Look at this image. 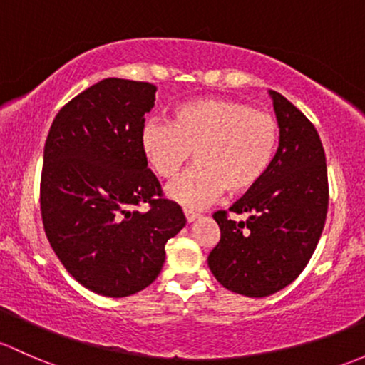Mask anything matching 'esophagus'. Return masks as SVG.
<instances>
[{"instance_id": "esophagus-1", "label": "esophagus", "mask_w": 365, "mask_h": 365, "mask_svg": "<svg viewBox=\"0 0 365 365\" xmlns=\"http://www.w3.org/2000/svg\"><path fill=\"white\" fill-rule=\"evenodd\" d=\"M199 217H201V215H199L197 212H192V210H185V218H187V222H189V224H192V222L197 220Z\"/></svg>"}]
</instances>
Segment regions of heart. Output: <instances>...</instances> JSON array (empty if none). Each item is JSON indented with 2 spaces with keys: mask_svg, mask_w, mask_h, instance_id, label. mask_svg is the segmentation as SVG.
Wrapping results in <instances>:
<instances>
[{
  "mask_svg": "<svg viewBox=\"0 0 365 365\" xmlns=\"http://www.w3.org/2000/svg\"><path fill=\"white\" fill-rule=\"evenodd\" d=\"M140 145L163 180L175 178L192 153L195 166L171 183L168 195L187 208H201L222 190L247 194L266 178L279 148V124L247 103L194 99L175 108L171 124L147 122Z\"/></svg>",
  "mask_w": 365,
  "mask_h": 365,
  "instance_id": "1",
  "label": "heart"
}]
</instances>
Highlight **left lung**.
I'll return each mask as SVG.
<instances>
[{"instance_id": "1", "label": "left lung", "mask_w": 365, "mask_h": 365, "mask_svg": "<svg viewBox=\"0 0 365 365\" xmlns=\"http://www.w3.org/2000/svg\"><path fill=\"white\" fill-rule=\"evenodd\" d=\"M279 148L266 178L213 213L220 241L208 266L227 290L266 297L294 282L312 259L325 225L329 180L320 136L306 115L271 91ZM245 214L237 222L228 213Z\"/></svg>"}]
</instances>
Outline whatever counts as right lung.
<instances>
[{
  "mask_svg": "<svg viewBox=\"0 0 365 365\" xmlns=\"http://www.w3.org/2000/svg\"><path fill=\"white\" fill-rule=\"evenodd\" d=\"M155 91L101 80L59 110L45 141L40 208L48 243L80 285L108 297L150 285L168 240L187 222L141 152ZM141 204L148 210H138Z\"/></svg>",
  "mask_w": 365,
  "mask_h": 365,
  "instance_id": "right-lung-1",
  "label": "right lung"
}]
</instances>
